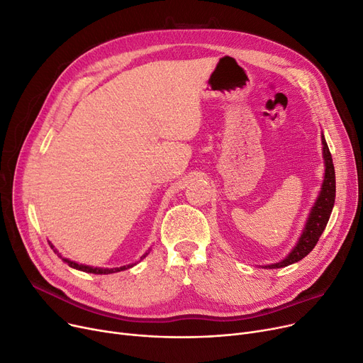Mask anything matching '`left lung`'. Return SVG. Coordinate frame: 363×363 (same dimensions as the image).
<instances>
[{
	"mask_svg": "<svg viewBox=\"0 0 363 363\" xmlns=\"http://www.w3.org/2000/svg\"><path fill=\"white\" fill-rule=\"evenodd\" d=\"M322 144H323V159L326 166L325 179L322 184V191L316 203H314L311 213L307 219L306 228L291 254L281 262L265 265V269H280V267H288L307 257L313 250V247L319 242V238L328 224L330 212H333V208H334V201H335V170L333 163V155H330V151L328 148V144L323 136H322Z\"/></svg>",
	"mask_w": 363,
	"mask_h": 363,
	"instance_id": "1",
	"label": "left lung"
}]
</instances>
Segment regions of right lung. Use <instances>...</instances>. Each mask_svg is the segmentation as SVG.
<instances>
[{"label":"right lung","mask_w":363,"mask_h":363,"mask_svg":"<svg viewBox=\"0 0 363 363\" xmlns=\"http://www.w3.org/2000/svg\"><path fill=\"white\" fill-rule=\"evenodd\" d=\"M53 247V246H52ZM60 257V255H59ZM62 258V257H60ZM64 259L69 267H72V269H77V270H82V272H86V273H93V274H109V273H117V272H123V270H128L130 269L132 265H128V267H120V269H93V267H89V265H82V264H77L74 261H69L67 258H62Z\"/></svg>","instance_id":"add662e5"}]
</instances>
